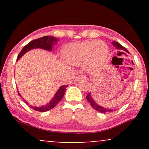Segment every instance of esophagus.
I'll list each match as a JSON object with an SVG mask.
<instances>
[{"label":"esophagus","mask_w":149,"mask_h":149,"mask_svg":"<svg viewBox=\"0 0 149 149\" xmlns=\"http://www.w3.org/2000/svg\"><path fill=\"white\" fill-rule=\"evenodd\" d=\"M86 79V77H85V75L84 74L78 75V76L75 77V80L76 81H79V80H81V79Z\"/></svg>","instance_id":"1"}]
</instances>
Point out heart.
<instances>
[{
	"instance_id": "1",
	"label": "heart",
	"mask_w": 149,
	"mask_h": 149,
	"mask_svg": "<svg viewBox=\"0 0 149 149\" xmlns=\"http://www.w3.org/2000/svg\"><path fill=\"white\" fill-rule=\"evenodd\" d=\"M109 54L104 42L89 40L65 47L62 52L64 60L72 66L84 64L88 70H93L102 66Z\"/></svg>"
}]
</instances>
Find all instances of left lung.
Listing matches in <instances>:
<instances>
[{
  "instance_id": "8db88e82",
  "label": "left lung",
  "mask_w": 149,
  "mask_h": 149,
  "mask_svg": "<svg viewBox=\"0 0 149 149\" xmlns=\"http://www.w3.org/2000/svg\"><path fill=\"white\" fill-rule=\"evenodd\" d=\"M113 44L114 46L116 47V48H117V49L124 50V51H125V52H128V51L123 46H122L121 45H120L119 42L114 41V42H113ZM128 53H129V52H128ZM86 98L87 100V101H88V102L90 104V105L91 106V107H92L93 109H94L95 110H96L97 111L100 112V113H109V112L113 111V110L107 109H105V108L102 107L101 106H100L99 104H97L95 102L94 100H93V97H91V93H88V94H87V96H86ZM114 111H115V110H114Z\"/></svg>"
}]
</instances>
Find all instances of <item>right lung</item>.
<instances>
[{"mask_svg":"<svg viewBox=\"0 0 149 149\" xmlns=\"http://www.w3.org/2000/svg\"><path fill=\"white\" fill-rule=\"evenodd\" d=\"M58 42V38H55L54 36H45L43 37L37 38V39L33 40L30 41L29 43H28L22 49V50L20 52L19 55L17 56V60L21 58V57L26 54L28 51L32 49H36V48H40L43 49L49 50L51 51L52 49V46L54 44H56ZM68 87V85H62L60 87L58 91H57L56 94L54 95V97L53 99L49 102V103L47 104L44 106V107H33L30 106V108L34 109V111H39V112H45L48 111L49 110L52 109L54 108L60 102L62 97H64V95L65 92H66V89ZM19 95H20L19 93ZM27 104H28L26 102Z\"/></svg>","mask_w":149,"mask_h":149,"instance_id":"right-lung-1","label":"right lung"}]
</instances>
